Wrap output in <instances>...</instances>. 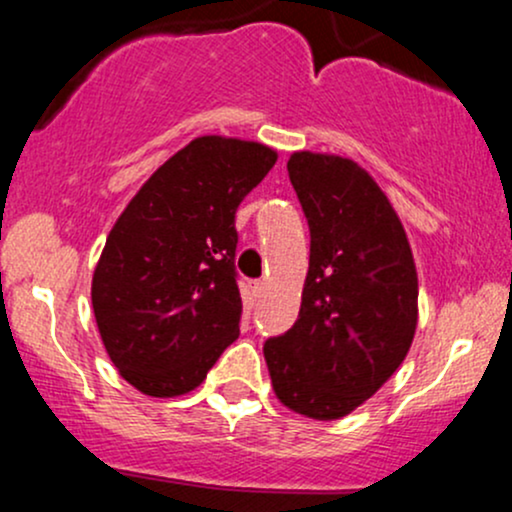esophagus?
I'll return each mask as SVG.
<instances>
[{
    "label": "esophagus",
    "instance_id": "obj_1",
    "mask_svg": "<svg viewBox=\"0 0 512 512\" xmlns=\"http://www.w3.org/2000/svg\"><path fill=\"white\" fill-rule=\"evenodd\" d=\"M264 291H267V281H264V279L252 281V293H255V298H262Z\"/></svg>",
    "mask_w": 512,
    "mask_h": 512
}]
</instances>
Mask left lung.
Returning <instances> with one entry per match:
<instances>
[{
	"label": "left lung",
	"mask_w": 512,
	"mask_h": 512,
	"mask_svg": "<svg viewBox=\"0 0 512 512\" xmlns=\"http://www.w3.org/2000/svg\"><path fill=\"white\" fill-rule=\"evenodd\" d=\"M289 178L310 228V267L291 330L264 342L276 397L332 421L399 368L416 330V269L395 209L342 156L298 151Z\"/></svg>",
	"instance_id": "1"
}]
</instances>
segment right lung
Listing matches in <instances>:
<instances>
[{
	"label": "right lung",
	"instance_id": "1",
	"mask_svg": "<svg viewBox=\"0 0 512 512\" xmlns=\"http://www.w3.org/2000/svg\"><path fill=\"white\" fill-rule=\"evenodd\" d=\"M274 163L262 144L199 137L144 182L110 231L93 313L110 361L144 395L195 390L238 339L236 211Z\"/></svg>",
	"mask_w": 512,
	"mask_h": 512
}]
</instances>
